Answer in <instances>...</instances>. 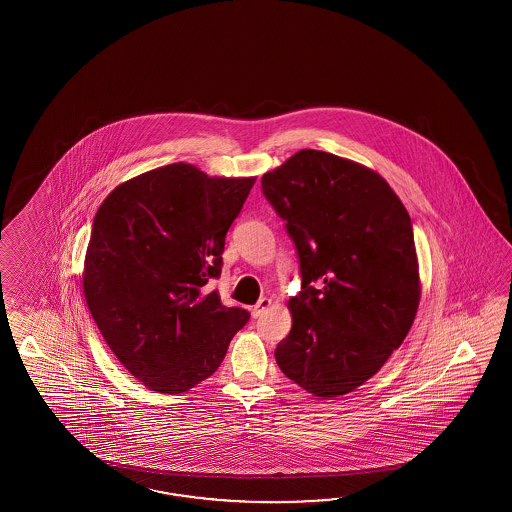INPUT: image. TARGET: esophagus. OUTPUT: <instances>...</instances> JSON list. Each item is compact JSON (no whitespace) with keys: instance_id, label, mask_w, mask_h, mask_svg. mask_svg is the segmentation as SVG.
Returning <instances> with one entry per match:
<instances>
[{"instance_id":"1","label":"esophagus","mask_w":512,"mask_h":512,"mask_svg":"<svg viewBox=\"0 0 512 512\" xmlns=\"http://www.w3.org/2000/svg\"><path fill=\"white\" fill-rule=\"evenodd\" d=\"M271 305L272 302L269 298H261L260 302L252 307V316H254V318H258V316L263 315Z\"/></svg>"}]
</instances>
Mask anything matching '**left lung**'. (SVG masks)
I'll return each mask as SVG.
<instances>
[{
    "mask_svg": "<svg viewBox=\"0 0 512 512\" xmlns=\"http://www.w3.org/2000/svg\"><path fill=\"white\" fill-rule=\"evenodd\" d=\"M261 190L285 221L302 272L276 362L316 397L353 392L403 344L417 315L410 216L375 170L318 150L263 174Z\"/></svg>",
    "mask_w": 512,
    "mask_h": 512,
    "instance_id": "1",
    "label": "left lung"
}]
</instances>
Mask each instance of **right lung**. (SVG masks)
<instances>
[{
    "label": "right lung",
    "instance_id": "add662e5",
    "mask_svg": "<svg viewBox=\"0 0 512 512\" xmlns=\"http://www.w3.org/2000/svg\"><path fill=\"white\" fill-rule=\"evenodd\" d=\"M256 177L166 164L120 183L97 210L82 287L102 337L148 390L183 393L225 359L249 311L225 307V236Z\"/></svg>",
    "mask_w": 512,
    "mask_h": 512
}]
</instances>
